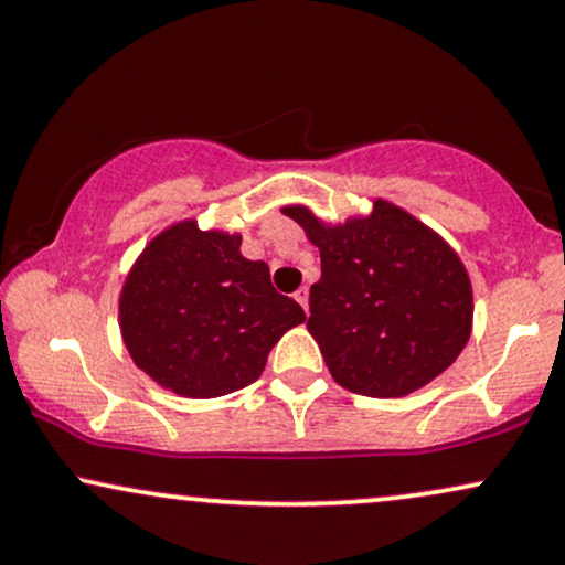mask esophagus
<instances>
[{
	"label": "esophagus",
	"instance_id": "34e87169",
	"mask_svg": "<svg viewBox=\"0 0 565 565\" xmlns=\"http://www.w3.org/2000/svg\"><path fill=\"white\" fill-rule=\"evenodd\" d=\"M296 301L303 306V311H309V288H298L296 290Z\"/></svg>",
	"mask_w": 565,
	"mask_h": 565
}]
</instances>
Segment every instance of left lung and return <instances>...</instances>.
Returning <instances> with one entry per match:
<instances>
[{"mask_svg":"<svg viewBox=\"0 0 565 565\" xmlns=\"http://www.w3.org/2000/svg\"><path fill=\"white\" fill-rule=\"evenodd\" d=\"M280 212L319 248L309 327L332 380L369 398H403L461 356L475 294L456 248L387 199L369 214L327 222L309 206Z\"/></svg>","mask_w":565,"mask_h":565,"instance_id":"obj_1","label":"left lung"}]
</instances>
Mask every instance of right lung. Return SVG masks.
Listing matches in <instances>:
<instances>
[{"label":"right lung","instance_id":"obj_1","mask_svg":"<svg viewBox=\"0 0 565 565\" xmlns=\"http://www.w3.org/2000/svg\"><path fill=\"white\" fill-rule=\"evenodd\" d=\"M241 233L178 220L125 277L117 322L134 364L183 398H220L262 377L271 345L306 315L241 254Z\"/></svg>","mask_w":565,"mask_h":565}]
</instances>
